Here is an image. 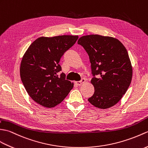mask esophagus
<instances>
[{
	"instance_id": "esophagus-1",
	"label": "esophagus",
	"mask_w": 148,
	"mask_h": 148,
	"mask_svg": "<svg viewBox=\"0 0 148 148\" xmlns=\"http://www.w3.org/2000/svg\"><path fill=\"white\" fill-rule=\"evenodd\" d=\"M85 81H86V80H85L84 78H82V80L80 81H77V82H75V84H76L77 85H78V86H80V85L84 84L85 82Z\"/></svg>"
}]
</instances>
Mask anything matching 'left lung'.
Returning a JSON list of instances; mask_svg holds the SVG:
<instances>
[{"instance_id": "left-lung-1", "label": "left lung", "mask_w": 148, "mask_h": 148, "mask_svg": "<svg viewBox=\"0 0 148 148\" xmlns=\"http://www.w3.org/2000/svg\"><path fill=\"white\" fill-rule=\"evenodd\" d=\"M77 43L87 52L90 63L94 93L88 102L101 109L115 105L132 80V68L127 49L116 38L99 35L83 36Z\"/></svg>"}]
</instances>
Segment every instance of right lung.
Returning <instances> with one entry per match:
<instances>
[{
	"label": "right lung",
	"instance_id": "obj_1",
	"mask_svg": "<svg viewBox=\"0 0 148 148\" xmlns=\"http://www.w3.org/2000/svg\"><path fill=\"white\" fill-rule=\"evenodd\" d=\"M78 36L40 37L33 42L21 60L20 77L26 90L36 103L46 108L61 103L73 83L60 73L59 64L64 52L75 44Z\"/></svg>",
	"mask_w": 148,
	"mask_h": 148
}]
</instances>
